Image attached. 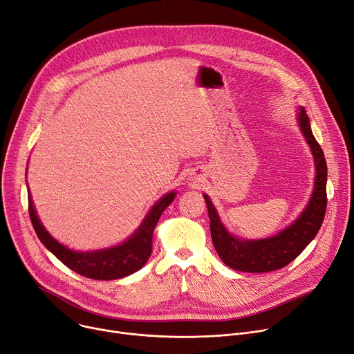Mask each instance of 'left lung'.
Returning <instances> with one entry per match:
<instances>
[{
  "instance_id": "obj_1",
  "label": "left lung",
  "mask_w": 354,
  "mask_h": 354,
  "mask_svg": "<svg viewBox=\"0 0 354 354\" xmlns=\"http://www.w3.org/2000/svg\"><path fill=\"white\" fill-rule=\"evenodd\" d=\"M296 121L306 142L310 147L315 159L316 176L309 203L306 205L293 223L270 238L256 241L241 239L225 227L210 198L203 195L210 219L212 242H214L222 262L234 270L263 273L288 266L315 239L322 226L327 206V165L324 153L313 136L309 116L306 115V111L301 106L297 111Z\"/></svg>"
}]
</instances>
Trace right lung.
<instances>
[{
	"instance_id": "add662e5",
	"label": "right lung",
	"mask_w": 354,
	"mask_h": 354,
	"mask_svg": "<svg viewBox=\"0 0 354 354\" xmlns=\"http://www.w3.org/2000/svg\"><path fill=\"white\" fill-rule=\"evenodd\" d=\"M175 196L176 192L172 191L163 195L158 202H155L147 216L144 218L142 223L122 243L101 250L88 252L69 249L51 236L37 215L30 191L28 210L37 236L39 238L42 245L51 253H54L65 266L89 279L113 280L138 272L148 262L152 253L153 229L162 215V212L172 203Z\"/></svg>"
}]
</instances>
